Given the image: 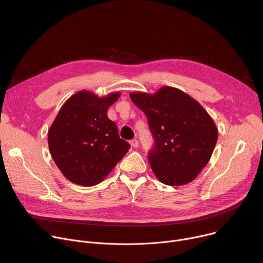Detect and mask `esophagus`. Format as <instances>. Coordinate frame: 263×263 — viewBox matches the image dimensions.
<instances>
[{
  "label": "esophagus",
  "mask_w": 263,
  "mask_h": 263,
  "mask_svg": "<svg viewBox=\"0 0 263 263\" xmlns=\"http://www.w3.org/2000/svg\"><path fill=\"white\" fill-rule=\"evenodd\" d=\"M130 144L133 146V147H137L138 146V140L137 139H132V140H130Z\"/></svg>",
  "instance_id": "esophagus-1"
}]
</instances>
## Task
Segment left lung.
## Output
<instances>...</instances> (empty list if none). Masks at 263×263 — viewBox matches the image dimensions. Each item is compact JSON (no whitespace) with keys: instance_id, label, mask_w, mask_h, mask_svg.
I'll use <instances>...</instances> for the list:
<instances>
[{"instance_id":"8db88e82","label":"left lung","mask_w":263,"mask_h":263,"mask_svg":"<svg viewBox=\"0 0 263 263\" xmlns=\"http://www.w3.org/2000/svg\"><path fill=\"white\" fill-rule=\"evenodd\" d=\"M154 138L148 162L158 180L181 186L194 181L211 158L217 128L208 112L184 91L162 86L154 95L131 92Z\"/></svg>"}]
</instances>
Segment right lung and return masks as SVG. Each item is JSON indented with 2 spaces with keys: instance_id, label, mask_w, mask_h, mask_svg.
<instances>
[{
  "instance_id": "add662e5",
  "label": "right lung",
  "mask_w": 263,
  "mask_h": 263,
  "mask_svg": "<svg viewBox=\"0 0 263 263\" xmlns=\"http://www.w3.org/2000/svg\"><path fill=\"white\" fill-rule=\"evenodd\" d=\"M121 97L100 98L88 90L72 95L60 108L50 127L48 142L54 162L70 182L93 186L101 183L128 152L118 126L107 110Z\"/></svg>"
}]
</instances>
